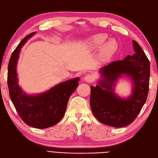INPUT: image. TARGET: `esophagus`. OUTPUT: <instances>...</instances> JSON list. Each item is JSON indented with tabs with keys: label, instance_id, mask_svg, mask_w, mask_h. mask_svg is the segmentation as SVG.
<instances>
[{
	"label": "esophagus",
	"instance_id": "34e87169",
	"mask_svg": "<svg viewBox=\"0 0 158 158\" xmlns=\"http://www.w3.org/2000/svg\"><path fill=\"white\" fill-rule=\"evenodd\" d=\"M84 80L86 82H88V83L93 82L94 81V77L93 75L89 74V75H85V77H84Z\"/></svg>",
	"mask_w": 158,
	"mask_h": 158
}]
</instances>
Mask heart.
Masks as SVG:
<instances>
[{"mask_svg":"<svg viewBox=\"0 0 158 158\" xmlns=\"http://www.w3.org/2000/svg\"><path fill=\"white\" fill-rule=\"evenodd\" d=\"M107 38L106 34H97L92 36L89 40V44L92 48L98 49L102 46L101 48V54L102 57L106 59L112 57L118 49V43L114 39H110L105 43Z\"/></svg>","mask_w":158,"mask_h":158,"instance_id":"1","label":"heart"}]
</instances>
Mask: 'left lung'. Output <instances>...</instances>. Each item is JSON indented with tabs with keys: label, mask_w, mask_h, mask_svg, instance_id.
Returning <instances> with one entry per match:
<instances>
[{
	"label": "left lung",
	"mask_w": 158,
	"mask_h": 158,
	"mask_svg": "<svg viewBox=\"0 0 158 158\" xmlns=\"http://www.w3.org/2000/svg\"><path fill=\"white\" fill-rule=\"evenodd\" d=\"M133 44L135 54L102 68L103 81L96 87L91 86L90 107L94 116L101 123L114 127L127 126L136 118L149 92V60L136 41ZM122 73L130 76L135 84L133 94L127 100L117 98L112 89L113 83Z\"/></svg>",
	"instance_id": "obj_1"
}]
</instances>
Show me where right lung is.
<instances>
[{"label":"right lung","instance_id":"1","mask_svg":"<svg viewBox=\"0 0 158 158\" xmlns=\"http://www.w3.org/2000/svg\"><path fill=\"white\" fill-rule=\"evenodd\" d=\"M33 34L27 35L12 52L8 65L7 85L11 100L20 118L30 127L45 129L56 125L63 118L69 98L79 85V78L61 83L40 95L23 93L18 84L16 64L21 48Z\"/></svg>","mask_w":158,"mask_h":158}]
</instances>
